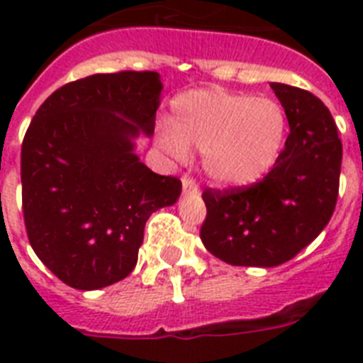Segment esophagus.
I'll list each match as a JSON object with an SVG mask.
<instances>
[{
  "label": "esophagus",
  "mask_w": 363,
  "mask_h": 363,
  "mask_svg": "<svg viewBox=\"0 0 363 363\" xmlns=\"http://www.w3.org/2000/svg\"><path fill=\"white\" fill-rule=\"evenodd\" d=\"M182 192L198 194L199 188H198V184H196V181H194V179H190V177H182Z\"/></svg>",
  "instance_id": "obj_1"
}]
</instances>
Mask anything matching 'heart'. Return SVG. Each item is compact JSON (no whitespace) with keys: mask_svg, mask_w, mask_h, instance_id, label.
I'll use <instances>...</instances> for the list:
<instances>
[{"mask_svg":"<svg viewBox=\"0 0 363 363\" xmlns=\"http://www.w3.org/2000/svg\"><path fill=\"white\" fill-rule=\"evenodd\" d=\"M286 113L279 101L222 88L192 90L173 104L167 147L203 152V169L224 188L258 182L277 164L286 139Z\"/></svg>","mask_w":363,"mask_h":363,"instance_id":"heart-1","label":"heart"}]
</instances>
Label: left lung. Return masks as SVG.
Wrapping results in <instances>:
<instances>
[{
  "label": "left lung",
  "instance_id": "8db88e82",
  "mask_svg": "<svg viewBox=\"0 0 363 363\" xmlns=\"http://www.w3.org/2000/svg\"><path fill=\"white\" fill-rule=\"evenodd\" d=\"M286 113L290 135L273 169L252 186L203 192L201 241L232 265L275 267L315 241L332 218L343 145L320 99L271 82Z\"/></svg>",
  "mask_w": 363,
  "mask_h": 363
}]
</instances>
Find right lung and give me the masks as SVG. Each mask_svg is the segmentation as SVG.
Masks as SVG:
<instances>
[{"label":"right lung","mask_w":363,"mask_h":363,"mask_svg":"<svg viewBox=\"0 0 363 363\" xmlns=\"http://www.w3.org/2000/svg\"><path fill=\"white\" fill-rule=\"evenodd\" d=\"M156 71L98 73L58 88L22 143V209L43 264L77 290L122 281L137 264L145 224L182 190L154 173L135 139L154 133Z\"/></svg>","instance_id":"obj_1"}]
</instances>
